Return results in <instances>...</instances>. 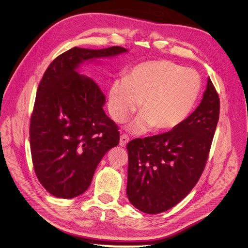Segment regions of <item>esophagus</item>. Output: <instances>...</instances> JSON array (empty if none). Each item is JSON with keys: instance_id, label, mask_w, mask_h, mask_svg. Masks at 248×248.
<instances>
[{"instance_id": "esophagus-1", "label": "esophagus", "mask_w": 248, "mask_h": 248, "mask_svg": "<svg viewBox=\"0 0 248 248\" xmlns=\"http://www.w3.org/2000/svg\"><path fill=\"white\" fill-rule=\"evenodd\" d=\"M128 141H129L128 136L126 134H122L121 138H120V145L122 147H125V145H126V143L128 142Z\"/></svg>"}]
</instances>
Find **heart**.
<instances>
[{"mask_svg": "<svg viewBox=\"0 0 248 248\" xmlns=\"http://www.w3.org/2000/svg\"><path fill=\"white\" fill-rule=\"evenodd\" d=\"M202 86L193 68L171 61H148L133 66L125 79L114 80L109 88L108 108L113 120L124 122L138 107L141 113L128 125L134 134L155 126L168 131L178 127L190 114Z\"/></svg>", "mask_w": 248, "mask_h": 248, "instance_id": "b5f03b06", "label": "heart"}]
</instances>
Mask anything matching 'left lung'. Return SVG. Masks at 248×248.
Wrapping results in <instances>:
<instances>
[{
	"label": "left lung",
	"mask_w": 248,
	"mask_h": 248,
	"mask_svg": "<svg viewBox=\"0 0 248 248\" xmlns=\"http://www.w3.org/2000/svg\"><path fill=\"white\" fill-rule=\"evenodd\" d=\"M219 114V95L208 78L201 103L178 127L129 141L126 194L136 209L159 214L191 191L205 168Z\"/></svg>",
	"instance_id": "1"
}]
</instances>
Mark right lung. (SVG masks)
Instances as JSON below:
<instances>
[{
  "label": "right lung",
  "mask_w": 248,
  "mask_h": 248,
  "mask_svg": "<svg viewBox=\"0 0 248 248\" xmlns=\"http://www.w3.org/2000/svg\"><path fill=\"white\" fill-rule=\"evenodd\" d=\"M126 52L74 47L50 63L39 83L30 119L31 157L38 181L58 198L86 191L98 164L120 141L118 125L103 110L105 95L78 68Z\"/></svg>",
  "instance_id": "1"
}]
</instances>
